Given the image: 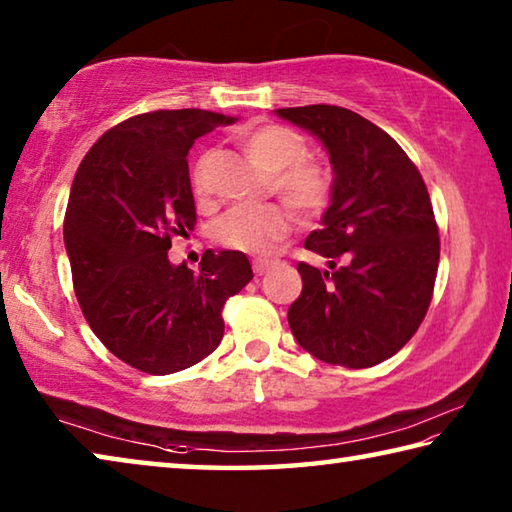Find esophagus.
Returning a JSON list of instances; mask_svg holds the SVG:
<instances>
[{"mask_svg": "<svg viewBox=\"0 0 512 512\" xmlns=\"http://www.w3.org/2000/svg\"><path fill=\"white\" fill-rule=\"evenodd\" d=\"M273 264H275L273 259H253V271L257 275H264V273H268V268H271Z\"/></svg>", "mask_w": 512, "mask_h": 512, "instance_id": "1", "label": "esophagus"}]
</instances>
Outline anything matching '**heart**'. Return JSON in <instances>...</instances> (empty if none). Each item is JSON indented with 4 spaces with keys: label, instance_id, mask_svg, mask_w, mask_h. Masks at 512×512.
Listing matches in <instances>:
<instances>
[{
    "label": "heart",
    "instance_id": "obj_1",
    "mask_svg": "<svg viewBox=\"0 0 512 512\" xmlns=\"http://www.w3.org/2000/svg\"><path fill=\"white\" fill-rule=\"evenodd\" d=\"M239 144L250 158L273 173V189L300 214L325 210L334 192V176L325 164L311 162L309 144L298 131L284 124H257L239 133ZM207 160L194 171V192L210 196ZM291 210L282 203L237 205L214 225L216 244L248 255H264L289 235Z\"/></svg>",
    "mask_w": 512,
    "mask_h": 512
}]
</instances>
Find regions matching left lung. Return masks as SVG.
Listing matches in <instances>:
<instances>
[{
  "instance_id": "8db88e82",
  "label": "left lung",
  "mask_w": 512,
  "mask_h": 512,
  "mask_svg": "<svg viewBox=\"0 0 512 512\" xmlns=\"http://www.w3.org/2000/svg\"><path fill=\"white\" fill-rule=\"evenodd\" d=\"M275 112L316 135L334 169L323 228L305 241L329 271L298 264L291 332L332 366H377L411 341L433 296L440 237L427 185L402 146L357 112L327 103Z\"/></svg>"
}]
</instances>
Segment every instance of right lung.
Instances as JSON below:
<instances>
[{"mask_svg": "<svg viewBox=\"0 0 512 512\" xmlns=\"http://www.w3.org/2000/svg\"><path fill=\"white\" fill-rule=\"evenodd\" d=\"M232 121L198 108L135 115L103 133L74 176L63 237L76 300L97 339L149 375L212 354L225 300L253 280L239 250H205L198 271L167 255L196 223L187 153Z\"/></svg>", "mask_w": 512, "mask_h": 512, "instance_id": "add662e5", "label": "right lung"}]
</instances>
